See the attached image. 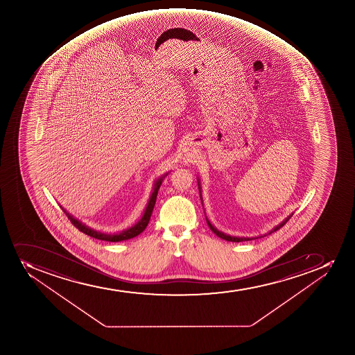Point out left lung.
Here are the masks:
<instances>
[{"mask_svg":"<svg viewBox=\"0 0 355 355\" xmlns=\"http://www.w3.org/2000/svg\"><path fill=\"white\" fill-rule=\"evenodd\" d=\"M198 185H199V191H200V184H199V182H198ZM201 200H202V199H201ZM291 216H293V214H291V216H288V218H286L284 221L281 222L280 225H277V227H275L273 230H270L268 234H272V232H277V230H279L281 227H284V225H286V222H287L288 220L291 218ZM207 223L208 225H209V228H211V232H214L215 235L218 236L220 239L228 241V242H244V241H251V239H254L253 237L249 239V237H234V236L227 235V234H225V232H218V229L215 228L214 225H211V222L208 221V218ZM257 239H258V237H257Z\"/></svg>","mask_w":355,"mask_h":355,"instance_id":"obj_1","label":"left lung"}]
</instances>
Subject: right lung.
<instances>
[{
	"label": "right lung",
	"instance_id": "1",
	"mask_svg": "<svg viewBox=\"0 0 355 355\" xmlns=\"http://www.w3.org/2000/svg\"><path fill=\"white\" fill-rule=\"evenodd\" d=\"M166 175H168V173H165L163 177H165ZM163 177L156 180V183H155L154 185V191H153V193H151L150 199H149V202H148L146 211H144L140 221L135 223L132 228L126 229V230H123V232H119V234H104V232H97V230L89 228L87 225H83L81 221H78V218H75L73 215L66 211V209H64L61 206L60 207L61 209L64 211V214L67 215V218L71 220L74 227H76L80 232H83L85 235L94 237V239H101V241H106V242H121V241H126V239H133L135 236L140 235L141 232H144L148 223H149L151 213H153L155 202H156L158 189H159V187L162 185V182H163Z\"/></svg>",
	"mask_w": 355,
	"mask_h": 355
}]
</instances>
